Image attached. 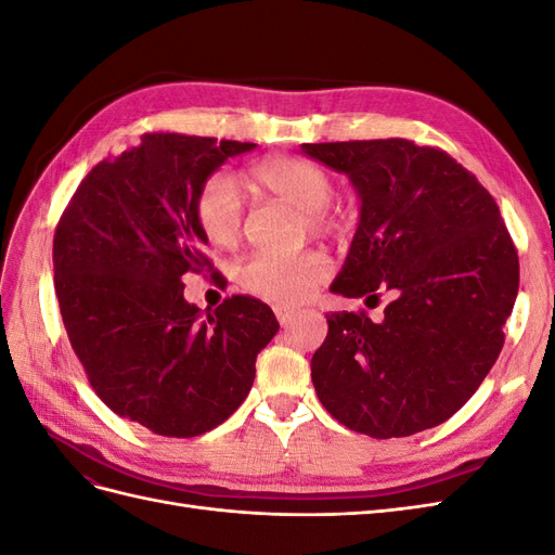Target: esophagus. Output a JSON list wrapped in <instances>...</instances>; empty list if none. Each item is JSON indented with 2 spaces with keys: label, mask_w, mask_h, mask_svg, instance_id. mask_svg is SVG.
Listing matches in <instances>:
<instances>
[{
  "label": "esophagus",
  "mask_w": 555,
  "mask_h": 555,
  "mask_svg": "<svg viewBox=\"0 0 555 555\" xmlns=\"http://www.w3.org/2000/svg\"><path fill=\"white\" fill-rule=\"evenodd\" d=\"M273 312H275L278 322H280L282 326H289V324H292V319L296 317V310H294V308H287V306H275V308H273Z\"/></svg>",
  "instance_id": "34e87169"
}]
</instances>
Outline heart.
<instances>
[{"instance_id":"heart-1","label":"heart","mask_w":555,"mask_h":555,"mask_svg":"<svg viewBox=\"0 0 555 555\" xmlns=\"http://www.w3.org/2000/svg\"><path fill=\"white\" fill-rule=\"evenodd\" d=\"M251 180L261 190L287 204L306 210V220L317 233H333L343 227L338 212L328 208L335 194L333 178L322 166L292 157L275 155L259 162L251 169ZM196 224L204 236L217 247L236 245L245 227V206L238 182L229 173H212L196 194L194 204ZM331 273V261L319 249L300 251V255H273L257 251L238 268L243 287L275 304H298L319 282Z\"/></svg>"}]
</instances>
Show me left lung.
<instances>
[{"label":"left lung","instance_id":"8db88e82","mask_svg":"<svg viewBox=\"0 0 555 555\" xmlns=\"http://www.w3.org/2000/svg\"><path fill=\"white\" fill-rule=\"evenodd\" d=\"M345 173L361 201L359 227L331 292L365 312L326 314L312 384L326 412L371 438L440 426L493 367L518 294V257L498 204L444 150L408 139L304 143Z\"/></svg>","mask_w":555,"mask_h":555}]
</instances>
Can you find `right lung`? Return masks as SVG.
Wrapping results in <instances>:
<instances>
[{
  "label": "right lung",
  "instance_id": "1",
  "mask_svg": "<svg viewBox=\"0 0 555 555\" xmlns=\"http://www.w3.org/2000/svg\"><path fill=\"white\" fill-rule=\"evenodd\" d=\"M255 143L143 133L96 164L53 241L62 322L96 396L164 438H196L241 408L257 354L280 324L261 300L231 296L201 312L182 275L210 271L196 194Z\"/></svg>",
  "mask_w": 555,
  "mask_h": 555
}]
</instances>
